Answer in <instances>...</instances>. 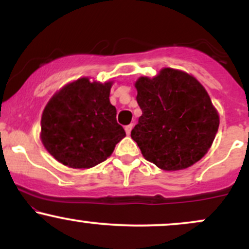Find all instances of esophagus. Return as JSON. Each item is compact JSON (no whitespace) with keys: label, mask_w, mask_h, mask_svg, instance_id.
Segmentation results:
<instances>
[{"label":"esophagus","mask_w":249,"mask_h":249,"mask_svg":"<svg viewBox=\"0 0 249 249\" xmlns=\"http://www.w3.org/2000/svg\"><path fill=\"white\" fill-rule=\"evenodd\" d=\"M132 127H133V124L126 125V126H125V132H126L127 136L131 133V130H132Z\"/></svg>","instance_id":"esophagus-1"}]
</instances>
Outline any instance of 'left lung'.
Returning a JSON list of instances; mask_svg holds the SVG:
<instances>
[{
	"mask_svg": "<svg viewBox=\"0 0 249 249\" xmlns=\"http://www.w3.org/2000/svg\"><path fill=\"white\" fill-rule=\"evenodd\" d=\"M142 115L131 131L144 158L165 171H178L199 161L215 138L218 111L193 76L165 68L153 78L134 85Z\"/></svg>",
	"mask_w": 249,
	"mask_h": 249,
	"instance_id": "1",
	"label": "left lung"
}]
</instances>
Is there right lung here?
I'll use <instances>...</instances> for the list:
<instances>
[{"instance_id":"right-lung-1","label":"right lung","mask_w":249,"mask_h":249,"mask_svg":"<svg viewBox=\"0 0 249 249\" xmlns=\"http://www.w3.org/2000/svg\"><path fill=\"white\" fill-rule=\"evenodd\" d=\"M111 85L83 77L50 99L42 115L41 139L56 160L72 168L93 167L126 136L108 99Z\"/></svg>"}]
</instances>
